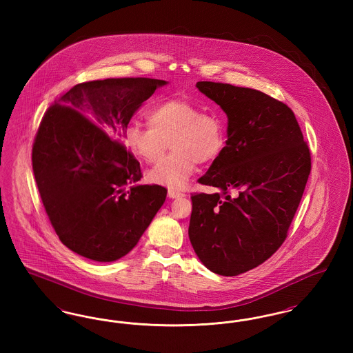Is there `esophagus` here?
I'll return each instance as SVG.
<instances>
[{"label":"esophagus","instance_id":"obj_1","mask_svg":"<svg viewBox=\"0 0 353 353\" xmlns=\"http://www.w3.org/2000/svg\"><path fill=\"white\" fill-rule=\"evenodd\" d=\"M168 196L170 199H179V197H184V192H180V190H176V189H169Z\"/></svg>","mask_w":353,"mask_h":353}]
</instances>
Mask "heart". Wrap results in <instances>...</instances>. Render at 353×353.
Here are the masks:
<instances>
[{"instance_id":"1","label":"heart","mask_w":353,"mask_h":353,"mask_svg":"<svg viewBox=\"0 0 353 353\" xmlns=\"http://www.w3.org/2000/svg\"><path fill=\"white\" fill-rule=\"evenodd\" d=\"M148 123H130L124 141L136 157L148 164L157 163L170 144L173 152L150 172L153 183L169 188H183L197 163L214 161L226 145L223 117L188 99L156 103L148 112Z\"/></svg>"}]
</instances>
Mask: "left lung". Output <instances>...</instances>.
Here are the masks:
<instances>
[{"label": "left lung", "instance_id": "left-lung-1", "mask_svg": "<svg viewBox=\"0 0 353 353\" xmlns=\"http://www.w3.org/2000/svg\"><path fill=\"white\" fill-rule=\"evenodd\" d=\"M229 119L228 140L193 193L189 239L202 263L235 276L268 261L285 242L311 170V152L292 110L268 94L197 82ZM232 188L237 196L232 198Z\"/></svg>", "mask_w": 353, "mask_h": 353}]
</instances>
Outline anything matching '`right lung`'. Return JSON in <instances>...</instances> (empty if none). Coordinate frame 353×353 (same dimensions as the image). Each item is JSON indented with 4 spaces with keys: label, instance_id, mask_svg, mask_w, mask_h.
Masks as SVG:
<instances>
[{
    "label": "right lung",
    "instance_id": "1",
    "mask_svg": "<svg viewBox=\"0 0 353 353\" xmlns=\"http://www.w3.org/2000/svg\"><path fill=\"white\" fill-rule=\"evenodd\" d=\"M165 81L108 78L75 84L51 104L34 137V177L61 242L112 262L131 252L167 197L139 185L140 163L124 145L134 111Z\"/></svg>",
    "mask_w": 353,
    "mask_h": 353
}]
</instances>
